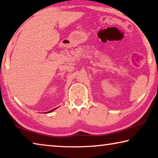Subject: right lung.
I'll return each mask as SVG.
<instances>
[{
    "mask_svg": "<svg viewBox=\"0 0 158 158\" xmlns=\"http://www.w3.org/2000/svg\"><path fill=\"white\" fill-rule=\"evenodd\" d=\"M56 109H52V110H51V111H48V112H47V113H50V112H52V111H53V110H55Z\"/></svg>",
    "mask_w": 158,
    "mask_h": 158,
    "instance_id": "right-lung-1",
    "label": "right lung"
}]
</instances>
